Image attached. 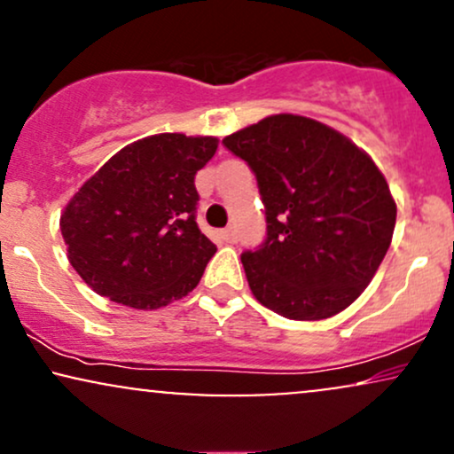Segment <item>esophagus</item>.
<instances>
[{"label": "esophagus", "mask_w": 454, "mask_h": 454, "mask_svg": "<svg viewBox=\"0 0 454 454\" xmlns=\"http://www.w3.org/2000/svg\"><path fill=\"white\" fill-rule=\"evenodd\" d=\"M222 239L226 243H234V241H237V231H234L232 226L226 228V231H222Z\"/></svg>", "instance_id": "obj_1"}]
</instances>
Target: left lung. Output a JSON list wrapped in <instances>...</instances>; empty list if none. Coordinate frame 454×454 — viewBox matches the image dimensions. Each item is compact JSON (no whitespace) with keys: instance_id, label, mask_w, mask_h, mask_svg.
Returning <instances> with one entry per match:
<instances>
[{"instance_id":"1","label":"left lung","mask_w":454,"mask_h":454,"mask_svg":"<svg viewBox=\"0 0 454 454\" xmlns=\"http://www.w3.org/2000/svg\"><path fill=\"white\" fill-rule=\"evenodd\" d=\"M256 173L267 241L241 256L249 290L288 320L352 305L393 241L397 205L376 161L326 123L279 113L223 138Z\"/></svg>"}]
</instances>
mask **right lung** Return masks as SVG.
I'll return each mask as SVG.
<instances>
[{
  "label": "right lung",
  "mask_w": 454,
  "mask_h": 454,
  "mask_svg": "<svg viewBox=\"0 0 454 454\" xmlns=\"http://www.w3.org/2000/svg\"><path fill=\"white\" fill-rule=\"evenodd\" d=\"M217 145L215 137L153 134L78 187L59 228L67 260L91 290L151 311L196 288L217 247L194 220V176Z\"/></svg>",
  "instance_id": "obj_1"
}]
</instances>
